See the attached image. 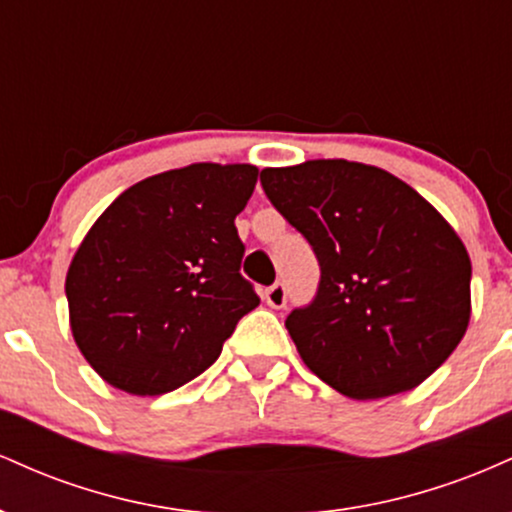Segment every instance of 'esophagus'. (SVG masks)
<instances>
[{
    "mask_svg": "<svg viewBox=\"0 0 512 512\" xmlns=\"http://www.w3.org/2000/svg\"><path fill=\"white\" fill-rule=\"evenodd\" d=\"M286 298H289V293H286L284 284H274L264 291V301H267V305H272V308H276V310L286 308Z\"/></svg>",
    "mask_w": 512,
    "mask_h": 512,
    "instance_id": "obj_1",
    "label": "esophagus"
}]
</instances>
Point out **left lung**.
I'll list each match as a JSON object with an SVG mask.
<instances>
[{"label":"left lung","mask_w":512,"mask_h":512,"mask_svg":"<svg viewBox=\"0 0 512 512\" xmlns=\"http://www.w3.org/2000/svg\"><path fill=\"white\" fill-rule=\"evenodd\" d=\"M264 195L313 245V303L286 317L303 363L351 399L414 390L469 325L472 262L414 187L344 158L264 168Z\"/></svg>","instance_id":"obj_1"}]
</instances>
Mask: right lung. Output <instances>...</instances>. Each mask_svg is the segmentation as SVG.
<instances>
[{
  "mask_svg": "<svg viewBox=\"0 0 512 512\" xmlns=\"http://www.w3.org/2000/svg\"><path fill=\"white\" fill-rule=\"evenodd\" d=\"M257 173L250 163L166 170L98 216L64 291L74 342L105 383L139 397L178 390L260 305L240 276L236 228Z\"/></svg>",
  "mask_w": 512,
  "mask_h": 512,
  "instance_id": "add662e5",
  "label": "right lung"
}]
</instances>
